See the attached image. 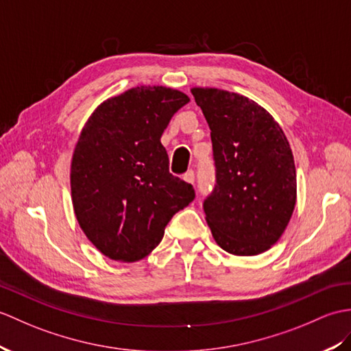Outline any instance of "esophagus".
Returning <instances> with one entry per match:
<instances>
[{
	"label": "esophagus",
	"mask_w": 351,
	"mask_h": 351,
	"mask_svg": "<svg viewBox=\"0 0 351 351\" xmlns=\"http://www.w3.org/2000/svg\"><path fill=\"white\" fill-rule=\"evenodd\" d=\"M184 179H185V182L194 184V172H193V170H189V172L184 175Z\"/></svg>",
	"instance_id": "esophagus-1"
}]
</instances>
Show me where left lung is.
<instances>
[{
	"instance_id": "8db88e82",
	"label": "left lung",
	"mask_w": 351,
	"mask_h": 351,
	"mask_svg": "<svg viewBox=\"0 0 351 351\" xmlns=\"http://www.w3.org/2000/svg\"><path fill=\"white\" fill-rule=\"evenodd\" d=\"M210 128L217 185L203 203L215 242L234 256H257L281 238L296 205L290 143L271 113L248 97L191 88Z\"/></svg>"
}]
</instances>
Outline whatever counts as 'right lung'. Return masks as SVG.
<instances>
[{"label": "right lung", "instance_id": "right-lung-1", "mask_svg": "<svg viewBox=\"0 0 351 351\" xmlns=\"http://www.w3.org/2000/svg\"><path fill=\"white\" fill-rule=\"evenodd\" d=\"M189 101L178 89L142 85L104 100L85 122L71 157V202L80 229L103 256L142 260L194 200L193 185L169 172L160 142Z\"/></svg>", "mask_w": 351, "mask_h": 351}]
</instances>
